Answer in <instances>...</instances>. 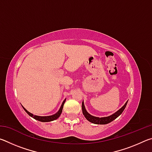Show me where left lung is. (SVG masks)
Returning a JSON list of instances; mask_svg holds the SVG:
<instances>
[{
	"label": "left lung",
	"mask_w": 152,
	"mask_h": 152,
	"mask_svg": "<svg viewBox=\"0 0 152 152\" xmlns=\"http://www.w3.org/2000/svg\"><path fill=\"white\" fill-rule=\"evenodd\" d=\"M127 102H126V103L124 104V106H123L122 108H121L119 110H117V111L115 113H114L113 115H110V116H109V117H101V118L92 116V115H90L89 113H88V112H87L85 109V107H84V102H82V113H83L84 116L85 117L86 119L90 122L94 123V124H100V125L107 124V123L111 122L113 120L117 119V118L119 117L121 114L123 110H124V109H125L126 105H127Z\"/></svg>",
	"instance_id": "left-lung-1"
}]
</instances>
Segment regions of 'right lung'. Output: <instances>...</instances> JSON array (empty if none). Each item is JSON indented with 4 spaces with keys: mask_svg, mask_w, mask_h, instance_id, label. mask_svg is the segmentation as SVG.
Listing matches in <instances>:
<instances>
[{
    "mask_svg": "<svg viewBox=\"0 0 152 152\" xmlns=\"http://www.w3.org/2000/svg\"><path fill=\"white\" fill-rule=\"evenodd\" d=\"M66 100H64L62 104H61V106L60 107V110H58V112L57 113H56L55 115H51V116H47V117H40V116H37V115H33L32 113H29V111H27V110L25 109V108L23 107V109L25 110V112H26L28 115H29V116L32 117L33 118H34L35 119L37 120V121H42V122H50V121H54L56 119H57L60 116L61 112H62V109H63V107H64V102H65Z\"/></svg>",
    "mask_w": 152,
    "mask_h": 152,
    "instance_id": "add662e5",
    "label": "right lung"
}]
</instances>
